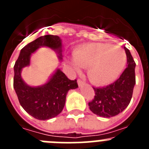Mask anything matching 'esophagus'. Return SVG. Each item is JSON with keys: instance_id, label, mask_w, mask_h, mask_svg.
I'll return each instance as SVG.
<instances>
[{"instance_id": "obj_1", "label": "esophagus", "mask_w": 149, "mask_h": 149, "mask_svg": "<svg viewBox=\"0 0 149 149\" xmlns=\"http://www.w3.org/2000/svg\"><path fill=\"white\" fill-rule=\"evenodd\" d=\"M77 84H78L79 86H81L85 84V82H84V81H82L81 79H78V80H77Z\"/></svg>"}]
</instances>
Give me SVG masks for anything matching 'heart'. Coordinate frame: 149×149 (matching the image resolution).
Masks as SVG:
<instances>
[{"mask_svg":"<svg viewBox=\"0 0 149 149\" xmlns=\"http://www.w3.org/2000/svg\"><path fill=\"white\" fill-rule=\"evenodd\" d=\"M72 65L76 71L87 68L90 81L97 86H104L120 75L126 65L125 52L119 46L107 43H90L74 51Z\"/></svg>","mask_w":149,"mask_h":149,"instance_id":"b5f03b06","label":"heart"}]
</instances>
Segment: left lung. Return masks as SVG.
Segmentation results:
<instances>
[{"label": "left lung", "instance_id": "8db88e82", "mask_svg": "<svg viewBox=\"0 0 149 149\" xmlns=\"http://www.w3.org/2000/svg\"><path fill=\"white\" fill-rule=\"evenodd\" d=\"M125 48L127 56V68L119 79L104 87H93L94 98L89 102V109L99 116L110 118L122 113L130 104L136 84L135 66L131 52Z\"/></svg>", "mask_w": 149, "mask_h": 149}]
</instances>
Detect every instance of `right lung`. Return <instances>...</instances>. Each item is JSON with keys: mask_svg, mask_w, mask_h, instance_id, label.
<instances>
[{"mask_svg": "<svg viewBox=\"0 0 149 149\" xmlns=\"http://www.w3.org/2000/svg\"><path fill=\"white\" fill-rule=\"evenodd\" d=\"M42 46L57 51L59 59L62 60V42L59 36L45 35L35 39L21 50L14 65L13 87L19 103L27 113L39 120H47L61 113L68 90L76 89L78 85L77 80H69L60 69L42 86L32 87L24 82L21 77L22 69L30 65L31 54Z\"/></svg>", "mask_w": 149, "mask_h": 149, "instance_id": "obj_1", "label": "right lung"}]
</instances>
